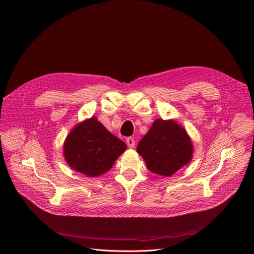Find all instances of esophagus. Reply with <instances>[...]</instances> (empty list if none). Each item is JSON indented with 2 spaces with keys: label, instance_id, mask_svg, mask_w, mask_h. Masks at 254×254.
I'll use <instances>...</instances> for the list:
<instances>
[{
  "label": "esophagus",
  "instance_id": "1",
  "mask_svg": "<svg viewBox=\"0 0 254 254\" xmlns=\"http://www.w3.org/2000/svg\"><path fill=\"white\" fill-rule=\"evenodd\" d=\"M127 144L129 148H133L135 146V140L133 138H130V137L127 138Z\"/></svg>",
  "mask_w": 254,
  "mask_h": 254
}]
</instances>
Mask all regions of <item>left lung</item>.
I'll use <instances>...</instances> for the list:
<instances>
[{
    "instance_id": "8db88e82",
    "label": "left lung",
    "mask_w": 254,
    "mask_h": 254,
    "mask_svg": "<svg viewBox=\"0 0 254 254\" xmlns=\"http://www.w3.org/2000/svg\"><path fill=\"white\" fill-rule=\"evenodd\" d=\"M193 151L190 136L174 119L154 120L137 146L148 170L162 176H171L191 163Z\"/></svg>"
}]
</instances>
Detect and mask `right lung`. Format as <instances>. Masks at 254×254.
<instances>
[{"instance_id":"obj_1","label":"right lung","mask_w":254,"mask_h":254,"mask_svg":"<svg viewBox=\"0 0 254 254\" xmlns=\"http://www.w3.org/2000/svg\"><path fill=\"white\" fill-rule=\"evenodd\" d=\"M126 149V143L92 116L72 127L64 141L63 156L74 171L97 178L111 169Z\"/></svg>"}]
</instances>
